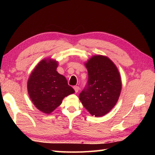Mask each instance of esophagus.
I'll return each instance as SVG.
<instances>
[{"label": "esophagus", "mask_w": 155, "mask_h": 155, "mask_svg": "<svg viewBox=\"0 0 155 155\" xmlns=\"http://www.w3.org/2000/svg\"><path fill=\"white\" fill-rule=\"evenodd\" d=\"M74 90H75V92L77 93L79 91V87L78 86H74Z\"/></svg>", "instance_id": "esophagus-1"}]
</instances>
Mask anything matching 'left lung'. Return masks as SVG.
<instances>
[{"mask_svg": "<svg viewBox=\"0 0 155 155\" xmlns=\"http://www.w3.org/2000/svg\"><path fill=\"white\" fill-rule=\"evenodd\" d=\"M85 66L88 81L79 99L91 115L103 116L111 111L119 98L122 89L120 73L112 61L102 55L92 57Z\"/></svg>", "mask_w": 155, "mask_h": 155, "instance_id": "left-lung-1", "label": "left lung"}]
</instances>
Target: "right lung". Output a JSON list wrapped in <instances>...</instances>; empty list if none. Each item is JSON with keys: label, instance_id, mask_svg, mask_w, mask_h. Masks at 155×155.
I'll list each match as a JSON object with an SVG mask.
<instances>
[{"label": "right lung", "instance_id": "right-lung-1", "mask_svg": "<svg viewBox=\"0 0 155 155\" xmlns=\"http://www.w3.org/2000/svg\"><path fill=\"white\" fill-rule=\"evenodd\" d=\"M57 62L43 59L31 73L28 80V92L34 105L41 112L51 114L62 103L65 96L74 93L64 76L57 72Z\"/></svg>", "mask_w": 155, "mask_h": 155}]
</instances>
